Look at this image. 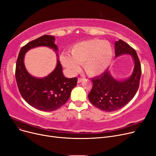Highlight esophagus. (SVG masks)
<instances>
[{
  "label": "esophagus",
  "mask_w": 156,
  "mask_h": 156,
  "mask_svg": "<svg viewBox=\"0 0 156 156\" xmlns=\"http://www.w3.org/2000/svg\"><path fill=\"white\" fill-rule=\"evenodd\" d=\"M84 79L83 78H78V83H80V82H82V81Z\"/></svg>",
  "instance_id": "obj_1"
}]
</instances>
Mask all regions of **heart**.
I'll return each mask as SVG.
<instances>
[{
  "mask_svg": "<svg viewBox=\"0 0 156 156\" xmlns=\"http://www.w3.org/2000/svg\"><path fill=\"white\" fill-rule=\"evenodd\" d=\"M70 54L60 56V62L71 74L80 70V64L88 75L98 76L103 74L110 66L113 57V48L107 41L93 39L74 44Z\"/></svg>",
  "mask_w": 156,
  "mask_h": 156,
  "instance_id": "1",
  "label": "heart"
}]
</instances>
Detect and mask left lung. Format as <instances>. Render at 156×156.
<instances>
[{
    "label": "left lung",
    "mask_w": 156,
    "mask_h": 156,
    "mask_svg": "<svg viewBox=\"0 0 156 156\" xmlns=\"http://www.w3.org/2000/svg\"><path fill=\"white\" fill-rule=\"evenodd\" d=\"M115 58L121 55H130L134 61L131 75L124 80L115 79L107 69L101 75L92 79L93 85L88 95L91 103L105 112L120 109L133 98L139 88L141 74V64L137 53L131 46L120 39L115 43Z\"/></svg>",
    "instance_id": "1"
}]
</instances>
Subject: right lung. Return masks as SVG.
Returning a JSON list of instances; mask_svg holds the SVG:
<instances>
[{
	"mask_svg": "<svg viewBox=\"0 0 156 156\" xmlns=\"http://www.w3.org/2000/svg\"><path fill=\"white\" fill-rule=\"evenodd\" d=\"M55 37L44 35L28 43L20 50L16 64L15 76L20 93L25 101L33 108L43 112L58 109L69 99L71 92L77 84V78L64 76L62 67L57 59L55 68L43 78L33 76L27 71L24 57L29 50L39 46L53 49L58 55Z\"/></svg>",
	"mask_w": 156,
	"mask_h": 156,
	"instance_id": "obj_1",
	"label": "right lung"
}]
</instances>
